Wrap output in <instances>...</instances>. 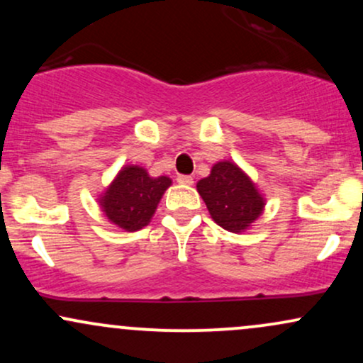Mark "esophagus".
Listing matches in <instances>:
<instances>
[{"label": "esophagus", "mask_w": 363, "mask_h": 363, "mask_svg": "<svg viewBox=\"0 0 363 363\" xmlns=\"http://www.w3.org/2000/svg\"><path fill=\"white\" fill-rule=\"evenodd\" d=\"M177 182L179 184H184V186H193L194 179L191 176H177Z\"/></svg>", "instance_id": "34e87169"}]
</instances>
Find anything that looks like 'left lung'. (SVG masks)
Instances as JSON below:
<instances>
[{
    "label": "left lung",
    "mask_w": 363,
    "mask_h": 363,
    "mask_svg": "<svg viewBox=\"0 0 363 363\" xmlns=\"http://www.w3.org/2000/svg\"><path fill=\"white\" fill-rule=\"evenodd\" d=\"M216 225L228 232H245L264 211L266 199L239 165L216 162L210 176L196 184Z\"/></svg>",
    "instance_id": "8db88e82"
}]
</instances>
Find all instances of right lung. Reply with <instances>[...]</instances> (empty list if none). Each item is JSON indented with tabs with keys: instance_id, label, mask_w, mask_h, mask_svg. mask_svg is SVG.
<instances>
[{
	"instance_id": "obj_1",
	"label": "right lung",
	"mask_w": 363,
	"mask_h": 363,
	"mask_svg": "<svg viewBox=\"0 0 363 363\" xmlns=\"http://www.w3.org/2000/svg\"><path fill=\"white\" fill-rule=\"evenodd\" d=\"M172 181L167 176L152 177L140 165H124L99 198L104 215L126 232L147 227L162 196Z\"/></svg>"
}]
</instances>
